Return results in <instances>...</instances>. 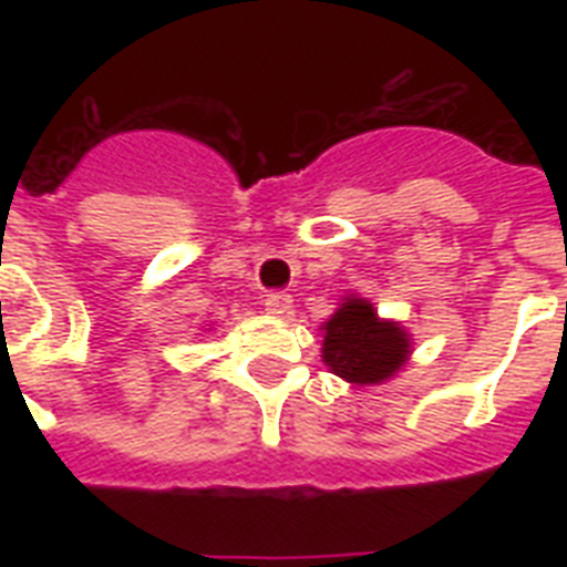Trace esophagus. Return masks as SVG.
Instances as JSON below:
<instances>
[{
  "label": "esophagus",
  "instance_id": "obj_1",
  "mask_svg": "<svg viewBox=\"0 0 567 567\" xmlns=\"http://www.w3.org/2000/svg\"><path fill=\"white\" fill-rule=\"evenodd\" d=\"M291 297L288 293H267L265 297V309L270 311V315H291Z\"/></svg>",
  "mask_w": 567,
  "mask_h": 567
}]
</instances>
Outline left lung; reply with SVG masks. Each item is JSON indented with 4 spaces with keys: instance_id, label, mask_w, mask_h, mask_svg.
<instances>
[{
    "instance_id": "1",
    "label": "left lung",
    "mask_w": 567,
    "mask_h": 567,
    "mask_svg": "<svg viewBox=\"0 0 567 567\" xmlns=\"http://www.w3.org/2000/svg\"><path fill=\"white\" fill-rule=\"evenodd\" d=\"M409 355V336L396 323L377 318L371 302L347 300L329 318L323 338V362L347 382L377 385Z\"/></svg>"
}]
</instances>
